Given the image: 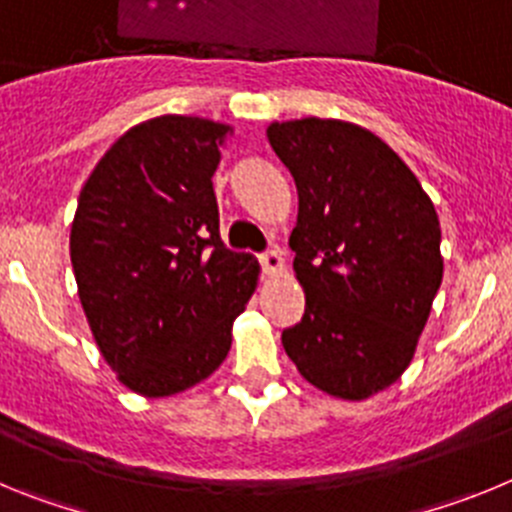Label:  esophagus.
Segmentation results:
<instances>
[{"label":"esophagus","mask_w":512,"mask_h":512,"mask_svg":"<svg viewBox=\"0 0 512 512\" xmlns=\"http://www.w3.org/2000/svg\"><path fill=\"white\" fill-rule=\"evenodd\" d=\"M261 266H264L266 277H279L284 271V259L279 248H269L266 253H261Z\"/></svg>","instance_id":"obj_1"}]
</instances>
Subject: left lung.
Returning <instances> with one entry per match:
<instances>
[{
	"instance_id": "1",
	"label": "left lung",
	"mask_w": 512,
	"mask_h": 512,
	"mask_svg": "<svg viewBox=\"0 0 512 512\" xmlns=\"http://www.w3.org/2000/svg\"><path fill=\"white\" fill-rule=\"evenodd\" d=\"M297 184L289 235L305 315L282 333L297 372L359 402L402 377L443 279L441 225L418 176L372 130L343 120L271 122Z\"/></svg>"
}]
</instances>
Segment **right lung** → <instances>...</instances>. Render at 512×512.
<instances>
[{
  "mask_svg": "<svg viewBox=\"0 0 512 512\" xmlns=\"http://www.w3.org/2000/svg\"><path fill=\"white\" fill-rule=\"evenodd\" d=\"M230 125L161 115L99 158L71 223V266L99 354L128 390L169 397L205 382L259 282L220 238L212 174Z\"/></svg>",
  "mask_w": 512,
  "mask_h": 512,
  "instance_id": "1",
  "label": "right lung"
}]
</instances>
